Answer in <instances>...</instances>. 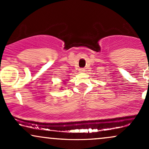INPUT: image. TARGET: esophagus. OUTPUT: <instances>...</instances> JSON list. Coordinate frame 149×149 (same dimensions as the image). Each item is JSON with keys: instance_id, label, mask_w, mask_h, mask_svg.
<instances>
[{"instance_id": "1", "label": "esophagus", "mask_w": 149, "mask_h": 149, "mask_svg": "<svg viewBox=\"0 0 149 149\" xmlns=\"http://www.w3.org/2000/svg\"><path fill=\"white\" fill-rule=\"evenodd\" d=\"M79 71L80 72H84L85 69H83V68H80V69H79Z\"/></svg>"}]
</instances>
